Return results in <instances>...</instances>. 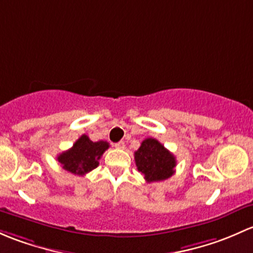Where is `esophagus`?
<instances>
[{
  "instance_id": "esophagus-1",
  "label": "esophagus",
  "mask_w": 253,
  "mask_h": 253,
  "mask_svg": "<svg viewBox=\"0 0 253 253\" xmlns=\"http://www.w3.org/2000/svg\"><path fill=\"white\" fill-rule=\"evenodd\" d=\"M114 147L119 148V150H124V148H126V144H124V141H119L114 145Z\"/></svg>"
}]
</instances>
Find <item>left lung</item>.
Instances as JSON below:
<instances>
[{
  "instance_id": "1",
  "label": "left lung",
  "mask_w": 253,
  "mask_h": 253,
  "mask_svg": "<svg viewBox=\"0 0 253 253\" xmlns=\"http://www.w3.org/2000/svg\"><path fill=\"white\" fill-rule=\"evenodd\" d=\"M134 156L137 170L147 183L166 180L175 171L176 161L173 153L153 137L145 139Z\"/></svg>"
}]
</instances>
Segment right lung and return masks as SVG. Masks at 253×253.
<instances>
[{
	"instance_id": "obj_1",
	"label": "right lung",
	"mask_w": 253,
	"mask_h": 253,
	"mask_svg": "<svg viewBox=\"0 0 253 253\" xmlns=\"http://www.w3.org/2000/svg\"><path fill=\"white\" fill-rule=\"evenodd\" d=\"M108 147V142H93L84 134L75 141L72 148L62 152L57 160L67 171L77 175H85L98 166L101 156Z\"/></svg>"
}]
</instances>
